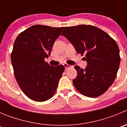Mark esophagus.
Masks as SVG:
<instances>
[{
    "label": "esophagus",
    "mask_w": 127,
    "mask_h": 127,
    "mask_svg": "<svg viewBox=\"0 0 127 127\" xmlns=\"http://www.w3.org/2000/svg\"><path fill=\"white\" fill-rule=\"evenodd\" d=\"M64 65L65 70H67V69H68L69 68H70V67H72V66H70V65H68V64H64Z\"/></svg>",
    "instance_id": "esophagus-1"
}]
</instances>
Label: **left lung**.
<instances>
[{"mask_svg": "<svg viewBox=\"0 0 127 127\" xmlns=\"http://www.w3.org/2000/svg\"><path fill=\"white\" fill-rule=\"evenodd\" d=\"M61 35L71 42L87 62L85 69L75 65L77 76L73 84L89 97L104 94L112 85L120 63V50L115 41L106 32L90 25L66 27Z\"/></svg>", "mask_w": 127, "mask_h": 127, "instance_id": "1", "label": "left lung"}]
</instances>
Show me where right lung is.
<instances>
[{"instance_id": "add662e5", "label": "right lung", "mask_w": 127, "mask_h": 127, "mask_svg": "<svg viewBox=\"0 0 127 127\" xmlns=\"http://www.w3.org/2000/svg\"><path fill=\"white\" fill-rule=\"evenodd\" d=\"M64 27L35 25L15 39L11 54L14 75L23 92L36 102L50 99L56 91L64 66L50 65L49 57Z\"/></svg>"}]
</instances>
